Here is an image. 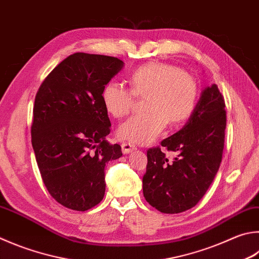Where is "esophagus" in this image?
Listing matches in <instances>:
<instances>
[{
	"label": "esophagus",
	"instance_id": "1",
	"mask_svg": "<svg viewBox=\"0 0 259 259\" xmlns=\"http://www.w3.org/2000/svg\"><path fill=\"white\" fill-rule=\"evenodd\" d=\"M121 148H122V153L123 154H129L131 152H134L136 149V146L133 144H128V143H123L121 145Z\"/></svg>",
	"mask_w": 259,
	"mask_h": 259
}]
</instances>
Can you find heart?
<instances>
[{
	"instance_id": "obj_1",
	"label": "heart",
	"mask_w": 259,
	"mask_h": 259,
	"mask_svg": "<svg viewBox=\"0 0 259 259\" xmlns=\"http://www.w3.org/2000/svg\"><path fill=\"white\" fill-rule=\"evenodd\" d=\"M130 91L116 81L107 82L101 94L106 112L122 117L133 107L134 96L145 98L144 114L134 115L122 123L116 134L124 142L149 144L156 139L167 122L180 123L195 110L198 86L189 73L175 65L149 62L136 68L128 78Z\"/></svg>"
}]
</instances>
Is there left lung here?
<instances>
[{
    "mask_svg": "<svg viewBox=\"0 0 259 259\" xmlns=\"http://www.w3.org/2000/svg\"><path fill=\"white\" fill-rule=\"evenodd\" d=\"M227 112L215 83L206 87L189 120L161 143L178 156L168 159L161 148L147 150L144 197L161 213L177 214L203 198L219 171L224 148Z\"/></svg>",
    "mask_w": 259,
    "mask_h": 259,
    "instance_id": "1",
    "label": "left lung"
}]
</instances>
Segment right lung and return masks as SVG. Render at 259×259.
<instances>
[{
	"instance_id": "add662e5",
	"label": "right lung",
	"mask_w": 259,
	"mask_h": 259,
	"mask_svg": "<svg viewBox=\"0 0 259 259\" xmlns=\"http://www.w3.org/2000/svg\"><path fill=\"white\" fill-rule=\"evenodd\" d=\"M123 64L113 56L74 53L36 94L32 148L46 189L64 207L84 211L100 204L106 163L122 156L121 146L105 139L111 122L101 94Z\"/></svg>"
}]
</instances>
